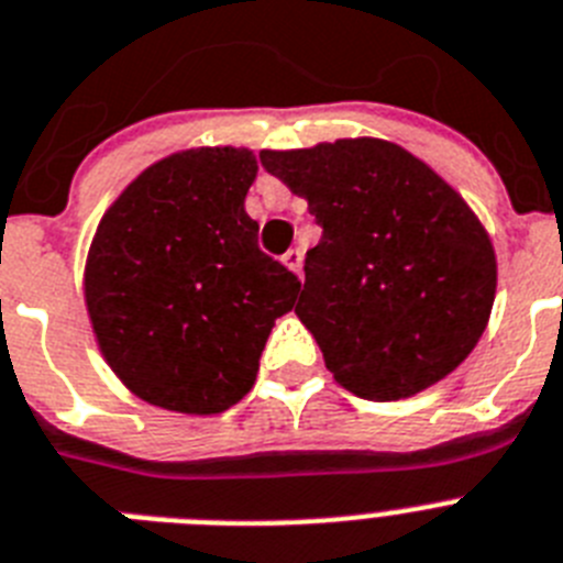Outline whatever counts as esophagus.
<instances>
[{"mask_svg": "<svg viewBox=\"0 0 563 563\" xmlns=\"http://www.w3.org/2000/svg\"><path fill=\"white\" fill-rule=\"evenodd\" d=\"M301 258H305V253H301L299 247H292V250H287L285 256H282V262H285L292 273H301Z\"/></svg>", "mask_w": 563, "mask_h": 563, "instance_id": "1", "label": "esophagus"}]
</instances>
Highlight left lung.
<instances>
[{
  "mask_svg": "<svg viewBox=\"0 0 563 563\" xmlns=\"http://www.w3.org/2000/svg\"><path fill=\"white\" fill-rule=\"evenodd\" d=\"M258 158L321 224L296 313L335 382L396 401L453 373L496 299V253L467 201L384 139Z\"/></svg>",
  "mask_w": 563,
  "mask_h": 563,
  "instance_id": "8db88e82",
  "label": "left lung"
}]
</instances>
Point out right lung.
<instances>
[{"instance_id":"add662e5","label":"right lung","mask_w":563,"mask_h":563,"mask_svg":"<svg viewBox=\"0 0 563 563\" xmlns=\"http://www.w3.org/2000/svg\"><path fill=\"white\" fill-rule=\"evenodd\" d=\"M256 156L199 147L162 158L104 213L85 299L104 358L139 398L210 416L253 387L299 276L258 247L244 213Z\"/></svg>"}]
</instances>
